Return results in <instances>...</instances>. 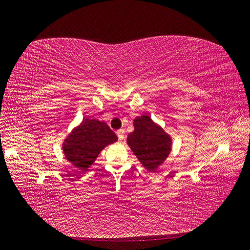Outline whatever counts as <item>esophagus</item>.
<instances>
[{
    "label": "esophagus",
    "mask_w": 250,
    "mask_h": 250,
    "mask_svg": "<svg viewBox=\"0 0 250 250\" xmlns=\"http://www.w3.org/2000/svg\"><path fill=\"white\" fill-rule=\"evenodd\" d=\"M116 135L118 137L119 141H123L125 139V130H124V128H120V130H118L116 132Z\"/></svg>",
    "instance_id": "obj_1"
}]
</instances>
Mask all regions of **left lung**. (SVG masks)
<instances>
[{
    "label": "left lung",
    "mask_w": 250,
    "mask_h": 250,
    "mask_svg": "<svg viewBox=\"0 0 250 250\" xmlns=\"http://www.w3.org/2000/svg\"><path fill=\"white\" fill-rule=\"evenodd\" d=\"M127 145L144 168L155 171L168 158L172 139L148 115L134 119V132L127 135Z\"/></svg>",
    "instance_id": "obj_1"
}]
</instances>
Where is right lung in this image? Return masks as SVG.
<instances>
[{
	"mask_svg": "<svg viewBox=\"0 0 250 250\" xmlns=\"http://www.w3.org/2000/svg\"><path fill=\"white\" fill-rule=\"evenodd\" d=\"M116 141L117 136L106 123L84 118L63 140L62 151L74 167L85 172L100 152Z\"/></svg>",
	"mask_w": 250,
	"mask_h": 250,
	"instance_id": "obj_1",
	"label": "right lung"
}]
</instances>
